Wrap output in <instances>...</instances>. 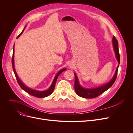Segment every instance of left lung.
<instances>
[{
	"label": "left lung",
	"mask_w": 133,
	"mask_h": 133,
	"mask_svg": "<svg viewBox=\"0 0 133 133\" xmlns=\"http://www.w3.org/2000/svg\"><path fill=\"white\" fill-rule=\"evenodd\" d=\"M112 43L113 45V48L114 51L115 53V56L116 59L117 60V62L118 63V65L116 68L115 73L113 76V78L110 80L109 82L107 83L106 84H104L101 86H100L99 87L94 88H83L81 86L80 84L78 78L76 76V74L74 73L75 75V82H74V88L75 92L78 95H79L80 97H83V98H87V99H92L94 98V97H96L98 96L102 93H103L104 92L106 91L107 89H108L111 86L113 85L114 83L117 74V70L118 66H119L120 64V54L119 52H118V41L116 39L115 37L114 36L112 40Z\"/></svg>",
	"instance_id": "left-lung-1"
}]
</instances>
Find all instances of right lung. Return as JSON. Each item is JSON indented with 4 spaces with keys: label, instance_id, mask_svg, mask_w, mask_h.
<instances>
[{
    "label": "right lung",
    "instance_id": "obj_1",
    "mask_svg": "<svg viewBox=\"0 0 133 133\" xmlns=\"http://www.w3.org/2000/svg\"><path fill=\"white\" fill-rule=\"evenodd\" d=\"M26 27V26L25 27V28ZM25 28L24 29V30H23V31L21 32V33L19 35V36L17 37V38H18L21 35H22V34L23 33L24 30H25ZM14 47H15V45H14V46H13V56H12V67H13V72L14 73H15V74L16 75V79L17 80V81L18 82V84L19 85L20 87L22 88L23 90H24L25 92H26L27 93H29V94L32 95V96H34L35 97H39V98H42V97H47L48 96H49L50 95H51L54 90V87H55V83H56V81H57V79L58 78L59 75L62 72L65 71V70H66V68H63L62 69H61V70H60L57 74V75H56L55 76V77L53 79V81L52 83V84L50 86V87L47 90H44V91H39V90H34V89H33L32 88H30L29 87H27L24 83L20 80V79H19V78L18 77V75H17V73L16 71V69H15V63H14V53H15V48H14Z\"/></svg>",
    "mask_w": 133,
    "mask_h": 133
}]
</instances>
